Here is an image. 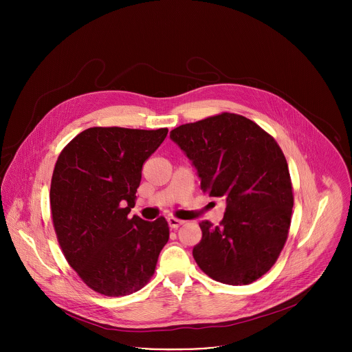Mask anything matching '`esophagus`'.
Here are the masks:
<instances>
[{"label":"esophagus","mask_w":352,"mask_h":352,"mask_svg":"<svg viewBox=\"0 0 352 352\" xmlns=\"http://www.w3.org/2000/svg\"><path fill=\"white\" fill-rule=\"evenodd\" d=\"M168 226L173 228V230H177L178 227H181L182 224H184V221L182 220H178V219H175V217H168Z\"/></svg>","instance_id":"obj_1"}]
</instances>
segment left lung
<instances>
[{"label":"left lung","instance_id":"left-lung-1","mask_svg":"<svg viewBox=\"0 0 352 352\" xmlns=\"http://www.w3.org/2000/svg\"><path fill=\"white\" fill-rule=\"evenodd\" d=\"M170 138L197 170L200 189L221 197L220 226L199 223L192 254L223 284L256 281L278 259L291 224L292 184L283 150L272 135L242 116L221 113L179 125Z\"/></svg>","mask_w":352,"mask_h":352}]
</instances>
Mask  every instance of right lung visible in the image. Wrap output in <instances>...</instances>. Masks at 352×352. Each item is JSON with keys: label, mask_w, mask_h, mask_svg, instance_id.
Segmentation results:
<instances>
[{"label": "right lung", "mask_w": 352, "mask_h": 352, "mask_svg": "<svg viewBox=\"0 0 352 352\" xmlns=\"http://www.w3.org/2000/svg\"><path fill=\"white\" fill-rule=\"evenodd\" d=\"M168 129L94 126L76 135L54 167L50 206L69 266L93 291L122 296L143 288L170 238L164 217L129 219L142 166Z\"/></svg>", "instance_id": "add662e5"}]
</instances>
